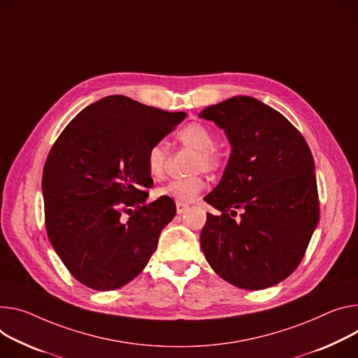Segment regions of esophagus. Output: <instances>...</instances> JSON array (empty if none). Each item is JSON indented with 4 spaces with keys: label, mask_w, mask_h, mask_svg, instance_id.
I'll list each match as a JSON object with an SVG mask.
<instances>
[{
    "label": "esophagus",
    "mask_w": 358,
    "mask_h": 358,
    "mask_svg": "<svg viewBox=\"0 0 358 358\" xmlns=\"http://www.w3.org/2000/svg\"><path fill=\"white\" fill-rule=\"evenodd\" d=\"M176 207H177V214H182V213H185L188 210V204L181 203V201H177Z\"/></svg>",
    "instance_id": "1"
}]
</instances>
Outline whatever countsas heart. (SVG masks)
I'll return each mask as SVG.
<instances>
[{
  "label": "heart",
  "instance_id": "b5f03b06",
  "mask_svg": "<svg viewBox=\"0 0 358 358\" xmlns=\"http://www.w3.org/2000/svg\"><path fill=\"white\" fill-rule=\"evenodd\" d=\"M178 140L194 150H197V155L194 158L192 169L194 170H206L214 171L220 167L221 154L214 147V134L211 129L201 122H189L182 127L178 134ZM169 150L167 145L158 141L152 144L147 151V169L152 178H162L166 174ZM206 180L200 173L189 174L182 178L171 180L164 187L158 189V194L162 197H170L176 201H191L194 197L204 189Z\"/></svg>",
  "mask_w": 358,
  "mask_h": 358
}]
</instances>
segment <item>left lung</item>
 <instances>
[{
	"mask_svg": "<svg viewBox=\"0 0 358 358\" xmlns=\"http://www.w3.org/2000/svg\"><path fill=\"white\" fill-rule=\"evenodd\" d=\"M199 117L224 129L231 145L218 185L204 199L220 215L207 213L201 250L236 287L275 285L299 267L318 222L313 154L294 125L252 96H233Z\"/></svg>",
	"mask_w": 358,
	"mask_h": 358,
	"instance_id": "obj_1",
	"label": "left lung"
}]
</instances>
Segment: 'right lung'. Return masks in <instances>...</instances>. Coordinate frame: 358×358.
<instances>
[{"label": "right lung", "instance_id": "right-lung-1", "mask_svg": "<svg viewBox=\"0 0 358 358\" xmlns=\"http://www.w3.org/2000/svg\"><path fill=\"white\" fill-rule=\"evenodd\" d=\"M185 113H169L124 95L85 107L54 143L43 173L48 238L84 285L117 289L136 278L157 248L176 204H147L148 148Z\"/></svg>", "mask_w": 358, "mask_h": 358}]
</instances>
